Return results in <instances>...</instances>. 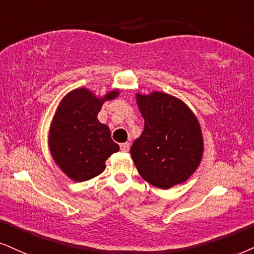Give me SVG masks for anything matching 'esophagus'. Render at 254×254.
<instances>
[{
	"instance_id": "esophagus-1",
	"label": "esophagus",
	"mask_w": 254,
	"mask_h": 254,
	"mask_svg": "<svg viewBox=\"0 0 254 254\" xmlns=\"http://www.w3.org/2000/svg\"><path fill=\"white\" fill-rule=\"evenodd\" d=\"M129 143L128 142H125V143H121L120 145V148H121V151L122 152H128L129 151Z\"/></svg>"
}]
</instances>
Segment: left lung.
Here are the masks:
<instances>
[{"label": "left lung", "instance_id": "obj_1", "mask_svg": "<svg viewBox=\"0 0 254 254\" xmlns=\"http://www.w3.org/2000/svg\"><path fill=\"white\" fill-rule=\"evenodd\" d=\"M145 128L130 148L142 179L161 190L189 180L203 154L201 127L180 99L162 92L136 93Z\"/></svg>", "mask_w": 254, "mask_h": 254}]
</instances>
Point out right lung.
Here are the masks:
<instances>
[{
    "label": "right lung",
    "instance_id": "1",
    "mask_svg": "<svg viewBox=\"0 0 254 254\" xmlns=\"http://www.w3.org/2000/svg\"><path fill=\"white\" fill-rule=\"evenodd\" d=\"M113 89L96 96L87 88H76L59 103L49 128L48 146L55 164L76 183L93 179L106 168V160L120 149L107 125L98 120L105 101L119 96Z\"/></svg>",
    "mask_w": 254,
    "mask_h": 254
}]
</instances>
